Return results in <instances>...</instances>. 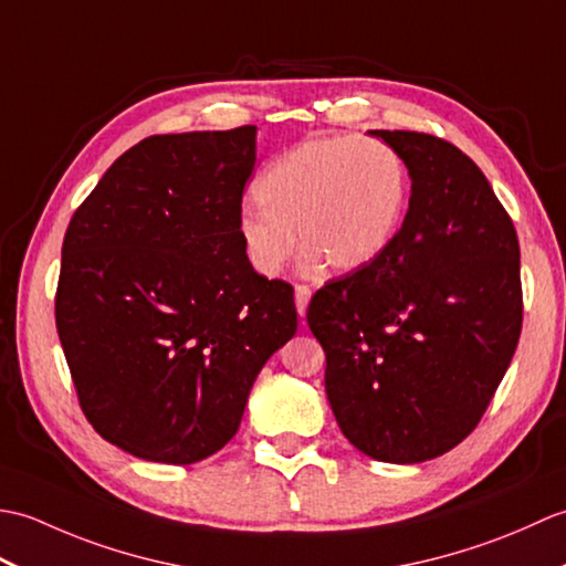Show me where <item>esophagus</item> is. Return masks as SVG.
<instances>
[{
	"instance_id": "34e87169",
	"label": "esophagus",
	"mask_w": 566,
	"mask_h": 566,
	"mask_svg": "<svg viewBox=\"0 0 566 566\" xmlns=\"http://www.w3.org/2000/svg\"><path fill=\"white\" fill-rule=\"evenodd\" d=\"M308 298H311V290H308V286H306V284H296V286H294V304H296V314H298V316H306Z\"/></svg>"
}]
</instances>
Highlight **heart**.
Listing matches in <instances>:
<instances>
[{
  "mask_svg": "<svg viewBox=\"0 0 566 566\" xmlns=\"http://www.w3.org/2000/svg\"><path fill=\"white\" fill-rule=\"evenodd\" d=\"M262 209H245L238 233L252 268L274 276L296 252L333 272L377 262L399 233L408 175L401 155L375 138H316L298 143L258 179Z\"/></svg>",
  "mask_w": 566,
  "mask_h": 566,
  "instance_id": "obj_1",
  "label": "heart"
}]
</instances>
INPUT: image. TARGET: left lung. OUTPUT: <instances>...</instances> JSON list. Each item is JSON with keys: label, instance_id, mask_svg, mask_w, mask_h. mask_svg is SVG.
<instances>
[{"label": "left lung", "instance_id": "8db88e82", "mask_svg": "<svg viewBox=\"0 0 566 566\" xmlns=\"http://www.w3.org/2000/svg\"><path fill=\"white\" fill-rule=\"evenodd\" d=\"M401 155L411 199L369 268L314 294L311 333L343 436L379 462L416 464L482 420L523 326L521 245L472 158L418 130H371Z\"/></svg>", "mask_w": 566, "mask_h": 566}]
</instances>
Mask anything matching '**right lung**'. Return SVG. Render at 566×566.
Returning <instances> with one entry per match:
<instances>
[{
  "mask_svg": "<svg viewBox=\"0 0 566 566\" xmlns=\"http://www.w3.org/2000/svg\"><path fill=\"white\" fill-rule=\"evenodd\" d=\"M255 130L140 140L70 219L60 345L92 428L140 460L219 452L296 333L292 284L252 270L238 233Z\"/></svg>",
  "mask_w": 566,
  "mask_h": 566,
  "instance_id": "add662e5",
  "label": "right lung"
}]
</instances>
